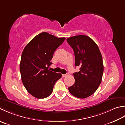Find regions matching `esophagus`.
I'll return each mask as SVG.
<instances>
[{
  "instance_id": "esophagus-1",
  "label": "esophagus",
  "mask_w": 125,
  "mask_h": 125,
  "mask_svg": "<svg viewBox=\"0 0 125 125\" xmlns=\"http://www.w3.org/2000/svg\"><path fill=\"white\" fill-rule=\"evenodd\" d=\"M67 75H68L67 74H62V77L63 78H65V77H67Z\"/></svg>"
}]
</instances>
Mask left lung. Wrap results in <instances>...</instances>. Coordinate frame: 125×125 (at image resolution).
<instances>
[{"label": "left lung", "mask_w": 125, "mask_h": 125, "mask_svg": "<svg viewBox=\"0 0 125 125\" xmlns=\"http://www.w3.org/2000/svg\"><path fill=\"white\" fill-rule=\"evenodd\" d=\"M66 40L74 53L75 66L80 67L79 72L73 74L75 83L68 90L77 98H87L101 83L104 72L101 54L96 43L86 35H75Z\"/></svg>", "instance_id": "left-lung-1"}]
</instances>
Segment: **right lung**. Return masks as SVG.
<instances>
[{
  "mask_svg": "<svg viewBox=\"0 0 125 125\" xmlns=\"http://www.w3.org/2000/svg\"><path fill=\"white\" fill-rule=\"evenodd\" d=\"M65 38H57L42 32L31 40L22 51L20 63L21 81L28 92L38 99L51 94L54 84L62 74L48 69L56 49Z\"/></svg>",
  "mask_w": 125,
  "mask_h": 125,
  "instance_id": "obj_1",
  "label": "right lung"
}]
</instances>
